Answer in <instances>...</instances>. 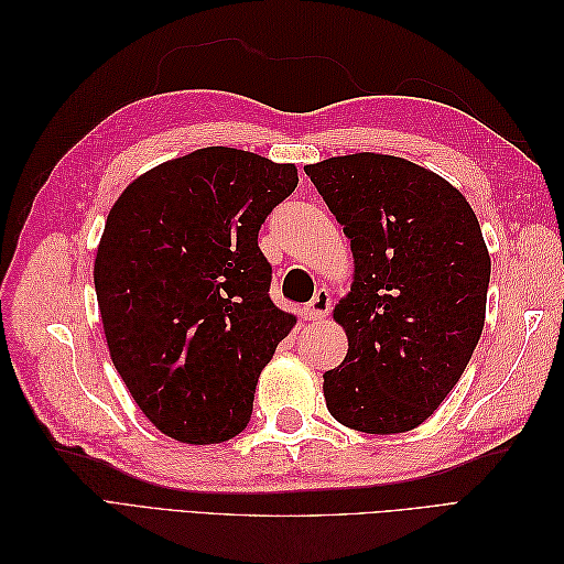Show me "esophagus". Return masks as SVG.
Listing matches in <instances>:
<instances>
[{
	"instance_id": "1",
	"label": "esophagus",
	"mask_w": 564,
	"mask_h": 564,
	"mask_svg": "<svg viewBox=\"0 0 564 564\" xmlns=\"http://www.w3.org/2000/svg\"><path fill=\"white\" fill-rule=\"evenodd\" d=\"M329 311H332V299H329V294L327 292H319L313 296V301L311 303H305V308H303V317L305 319H313V322H317V319H324L329 315Z\"/></svg>"
}]
</instances>
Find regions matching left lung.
<instances>
[{
	"label": "left lung",
	"instance_id": "1",
	"mask_svg": "<svg viewBox=\"0 0 564 564\" xmlns=\"http://www.w3.org/2000/svg\"><path fill=\"white\" fill-rule=\"evenodd\" d=\"M352 251L334 319L346 360L324 371L329 414L406 433L449 395L480 340L491 261L466 197L414 162L355 152L305 166Z\"/></svg>",
	"mask_w": 564,
	"mask_h": 564
}]
</instances>
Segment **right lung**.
Returning a JSON list of instances; mask_svg holds the SVG:
<instances>
[{
  "mask_svg": "<svg viewBox=\"0 0 564 564\" xmlns=\"http://www.w3.org/2000/svg\"><path fill=\"white\" fill-rule=\"evenodd\" d=\"M296 183L294 164L212 145L141 174L108 214L94 284L112 365L185 445L247 429L259 373L294 329L268 296L259 230Z\"/></svg>",
  "mask_w": 564,
  "mask_h": 564,
  "instance_id": "add662e5",
  "label": "right lung"
}]
</instances>
